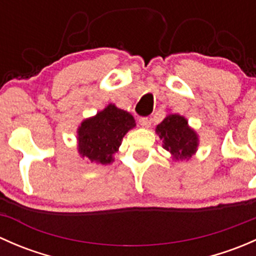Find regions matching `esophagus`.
Wrapping results in <instances>:
<instances>
[{
  "instance_id": "esophagus-1",
  "label": "esophagus",
  "mask_w": 256,
  "mask_h": 256,
  "mask_svg": "<svg viewBox=\"0 0 256 256\" xmlns=\"http://www.w3.org/2000/svg\"><path fill=\"white\" fill-rule=\"evenodd\" d=\"M138 122L144 128H150V125H151V120L148 118H138Z\"/></svg>"
}]
</instances>
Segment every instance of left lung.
Instances as JSON below:
<instances>
[{"label":"left lung","mask_w":256,"mask_h":256,"mask_svg":"<svg viewBox=\"0 0 256 256\" xmlns=\"http://www.w3.org/2000/svg\"><path fill=\"white\" fill-rule=\"evenodd\" d=\"M157 135L162 140L164 150L174 160H186L196 154L198 147V135L188 121L178 114H168L156 128Z\"/></svg>","instance_id":"8db88e82"}]
</instances>
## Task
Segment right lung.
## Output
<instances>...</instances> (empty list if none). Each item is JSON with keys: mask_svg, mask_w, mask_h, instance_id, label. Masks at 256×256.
<instances>
[{"mask_svg": "<svg viewBox=\"0 0 256 256\" xmlns=\"http://www.w3.org/2000/svg\"><path fill=\"white\" fill-rule=\"evenodd\" d=\"M135 126V118L131 114L109 104L104 110L80 124L76 132L80 156L95 164H112L122 138Z\"/></svg>", "mask_w": 256, "mask_h": 256, "instance_id": "right-lung-1", "label": "right lung"}]
</instances>
